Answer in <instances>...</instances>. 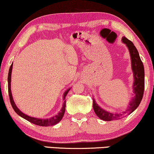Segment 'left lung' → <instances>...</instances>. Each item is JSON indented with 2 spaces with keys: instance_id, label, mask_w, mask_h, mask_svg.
I'll return each mask as SVG.
<instances>
[{
  "instance_id": "obj_1",
  "label": "left lung",
  "mask_w": 154,
  "mask_h": 154,
  "mask_svg": "<svg viewBox=\"0 0 154 154\" xmlns=\"http://www.w3.org/2000/svg\"><path fill=\"white\" fill-rule=\"evenodd\" d=\"M122 41L125 43L129 50L131 59V66L133 71L134 83H133V93L134 97L130 100L128 105V108L125 111L121 113H113L108 112L101 108L97 104L95 100L93 99V109L96 115L100 119L105 121H115L123 119L130 115L140 105L141 101L142 100L143 94L144 90V69L143 63L141 60L139 52L132 43V41L126 38L125 37H123Z\"/></svg>"
}]
</instances>
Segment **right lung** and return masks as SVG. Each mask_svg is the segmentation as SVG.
<instances>
[{
  "instance_id": "obj_1",
  "label": "right lung",
  "mask_w": 154,
  "mask_h": 154,
  "mask_svg": "<svg viewBox=\"0 0 154 154\" xmlns=\"http://www.w3.org/2000/svg\"><path fill=\"white\" fill-rule=\"evenodd\" d=\"M12 65H13V63L11 64V66L10 67L9 69V73H8V92H9V97H10V103H11V105L13 108L14 111L17 113V114L21 116L23 119H26V121H28L31 123H32L35 125H40V126H50V125H56L57 123H58L62 119L63 116H64V112H65V107H66V100H65V97H66L67 93L70 90V88L66 90V92H64V96H63V99H64V104H63L62 108L61 109V111L59 112L57 114L54 116L50 119H37V118H33V117H31L28 115L24 114V113H22L20 109L17 108V106H16L15 103H14L13 98H12V92H11V89H10V83H11V74H12Z\"/></svg>"
}]
</instances>
